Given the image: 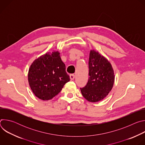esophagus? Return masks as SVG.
Returning <instances> with one entry per match:
<instances>
[{
	"mask_svg": "<svg viewBox=\"0 0 145 145\" xmlns=\"http://www.w3.org/2000/svg\"><path fill=\"white\" fill-rule=\"evenodd\" d=\"M70 78L71 80H73L74 78V74H70Z\"/></svg>",
	"mask_w": 145,
	"mask_h": 145,
	"instance_id": "obj_1",
	"label": "esophagus"
}]
</instances>
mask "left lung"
Returning a JSON list of instances; mask_svg holds the SVG:
<instances>
[{
  "mask_svg": "<svg viewBox=\"0 0 145 145\" xmlns=\"http://www.w3.org/2000/svg\"><path fill=\"white\" fill-rule=\"evenodd\" d=\"M88 65V81L80 90L88 101L97 102L106 97L112 89L115 80L114 70L110 62L93 50L90 52Z\"/></svg>",
  "mask_w": 145,
  "mask_h": 145,
  "instance_id": "obj_1",
  "label": "left lung"
}]
</instances>
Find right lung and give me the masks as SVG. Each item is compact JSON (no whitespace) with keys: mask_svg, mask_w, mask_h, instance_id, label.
Segmentation results:
<instances>
[{"mask_svg":"<svg viewBox=\"0 0 145 145\" xmlns=\"http://www.w3.org/2000/svg\"><path fill=\"white\" fill-rule=\"evenodd\" d=\"M65 69L58 52L48 53L36 59L28 73L29 86L34 95L43 100L58 95L71 80Z\"/></svg>","mask_w":145,"mask_h":145,"instance_id":"right-lung-1","label":"right lung"}]
</instances>
